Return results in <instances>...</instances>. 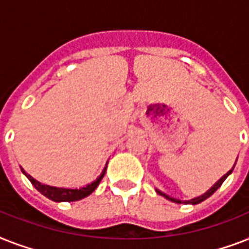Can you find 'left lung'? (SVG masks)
I'll list each match as a JSON object with an SVG mask.
<instances>
[{
    "instance_id": "1",
    "label": "left lung",
    "mask_w": 249,
    "mask_h": 249,
    "mask_svg": "<svg viewBox=\"0 0 249 249\" xmlns=\"http://www.w3.org/2000/svg\"><path fill=\"white\" fill-rule=\"evenodd\" d=\"M234 166H235V164H234ZM234 166H232L231 169L229 170L228 173L224 174V176H222V177H221L220 179H218V181H217L216 183H214V185H213L212 187L208 190V191H205L204 194H201V195H199V196H196V197H193V199H190V200H179V199H176V197H172V196H169V195H166V194L161 193V191L158 189H156V193L159 194V195H161V196L165 197V199H168V200L173 201V203H177V204H182V203H183V204H199V203H201V201H204L205 199H208L211 195H213V193H216V190L218 189V187H220V186L224 183L225 179H226V178H228L229 176L231 174L232 169H234Z\"/></svg>"
}]
</instances>
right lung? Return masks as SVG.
Returning <instances> with one entry per match:
<instances>
[{"label": "right lung", "mask_w": 249, "mask_h": 249, "mask_svg": "<svg viewBox=\"0 0 249 249\" xmlns=\"http://www.w3.org/2000/svg\"><path fill=\"white\" fill-rule=\"evenodd\" d=\"M20 169L25 177L31 181V183L36 187L37 191H40L44 196H46L48 199H50V200L59 203V201H77L84 199V197L89 196L90 194L93 193L94 190L98 187V185L101 183L102 178H103V176H105L106 173V169H107V164H106L105 169L102 170L101 176H99L95 181H93L91 183H89V185L84 186V187H80V189H66V187H55V186L44 185V183H41V182H38L37 179H35L31 174L27 173L21 166Z\"/></svg>", "instance_id": "obj_1"}]
</instances>
